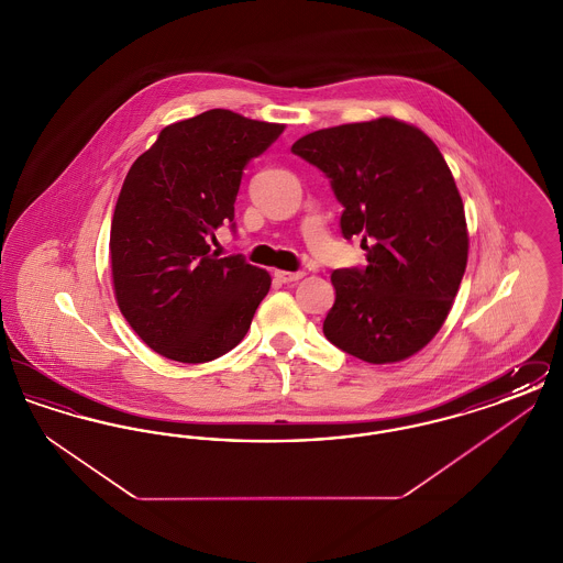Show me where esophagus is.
<instances>
[{"label":"esophagus","mask_w":563,"mask_h":563,"mask_svg":"<svg viewBox=\"0 0 563 563\" xmlns=\"http://www.w3.org/2000/svg\"><path fill=\"white\" fill-rule=\"evenodd\" d=\"M274 276L280 280V283H295V280H299V278H303L306 276V272H287V269H276L274 272Z\"/></svg>","instance_id":"1"}]
</instances>
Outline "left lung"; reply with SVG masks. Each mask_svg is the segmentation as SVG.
<instances>
[{
    "label": "left lung",
    "mask_w": 563,
    "mask_h": 563,
    "mask_svg": "<svg viewBox=\"0 0 563 563\" xmlns=\"http://www.w3.org/2000/svg\"><path fill=\"white\" fill-rule=\"evenodd\" d=\"M295 156L331 181L344 239L358 236L365 268L335 269L324 338L384 365L424 349L448 319L468 257L464 205L439 147L395 118L297 139Z\"/></svg>",
    "instance_id": "left-lung-1"
}]
</instances>
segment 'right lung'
<instances>
[{"mask_svg":"<svg viewBox=\"0 0 563 563\" xmlns=\"http://www.w3.org/2000/svg\"><path fill=\"white\" fill-rule=\"evenodd\" d=\"M283 124L209 109L162 129L134 161L111 219V276L120 312L162 356L207 363L246 335L269 291L268 272L211 251L230 223L246 164Z\"/></svg>","mask_w":563,"mask_h":563,"instance_id":"right-lung-1","label":"right lung"}]
</instances>
